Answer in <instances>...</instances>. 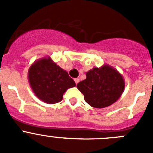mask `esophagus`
Instances as JSON below:
<instances>
[{
  "label": "esophagus",
  "mask_w": 153,
  "mask_h": 153,
  "mask_svg": "<svg viewBox=\"0 0 153 153\" xmlns=\"http://www.w3.org/2000/svg\"><path fill=\"white\" fill-rule=\"evenodd\" d=\"M74 81H75V83H76V84H77L78 83H79V79H78V78H75V79H74Z\"/></svg>",
  "instance_id": "1"
}]
</instances>
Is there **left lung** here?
Returning <instances> with one entry per match:
<instances>
[{"label": "left lung", "instance_id": "1", "mask_svg": "<svg viewBox=\"0 0 153 153\" xmlns=\"http://www.w3.org/2000/svg\"><path fill=\"white\" fill-rule=\"evenodd\" d=\"M86 76V79L78 83L76 87L83 94L85 101L93 107L110 106L122 95L125 87L124 79L110 66L94 67Z\"/></svg>", "mask_w": 153, "mask_h": 153}]
</instances>
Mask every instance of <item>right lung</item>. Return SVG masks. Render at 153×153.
Instances as JSON below:
<instances>
[{
  "mask_svg": "<svg viewBox=\"0 0 153 153\" xmlns=\"http://www.w3.org/2000/svg\"><path fill=\"white\" fill-rule=\"evenodd\" d=\"M28 79L35 95L47 103L60 102L66 90L76 86L68 73L50 57L35 62L30 67Z\"/></svg>",
  "mask_w": 153,
  "mask_h": 153,
  "instance_id": "1",
  "label": "right lung"
}]
</instances>
